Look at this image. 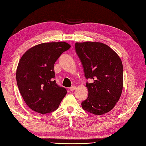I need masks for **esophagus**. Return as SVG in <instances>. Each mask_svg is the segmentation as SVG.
Listing matches in <instances>:
<instances>
[{"instance_id":"34e87169","label":"esophagus","mask_w":146,"mask_h":146,"mask_svg":"<svg viewBox=\"0 0 146 146\" xmlns=\"http://www.w3.org/2000/svg\"><path fill=\"white\" fill-rule=\"evenodd\" d=\"M76 88V87L75 86H71V87L70 88V91H74Z\"/></svg>"}]
</instances>
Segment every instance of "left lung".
Listing matches in <instances>:
<instances>
[{
  "mask_svg": "<svg viewBox=\"0 0 146 146\" xmlns=\"http://www.w3.org/2000/svg\"><path fill=\"white\" fill-rule=\"evenodd\" d=\"M75 51L84 71L88 95L83 110L95 115L106 113L119 101L123 88V66L109 46L98 42H76Z\"/></svg>",
  "mask_w": 146,
  "mask_h": 146,
  "instance_id": "8db88e82",
  "label": "left lung"
}]
</instances>
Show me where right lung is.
Segmentation results:
<instances>
[{"mask_svg":"<svg viewBox=\"0 0 146 146\" xmlns=\"http://www.w3.org/2000/svg\"><path fill=\"white\" fill-rule=\"evenodd\" d=\"M70 47L65 42L42 43L28 49L21 58L16 71L17 84L31 109L46 114L58 108L66 90L54 80V64Z\"/></svg>","mask_w":146,"mask_h":146,"instance_id":"1","label":"right lung"}]
</instances>
